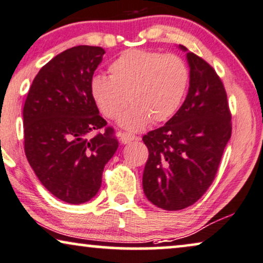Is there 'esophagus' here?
Wrapping results in <instances>:
<instances>
[{"instance_id": "34e87169", "label": "esophagus", "mask_w": 263, "mask_h": 263, "mask_svg": "<svg viewBox=\"0 0 263 263\" xmlns=\"http://www.w3.org/2000/svg\"><path fill=\"white\" fill-rule=\"evenodd\" d=\"M119 137H120V142L122 144H128V143H131L136 139L134 135L127 134V132H120V134H119Z\"/></svg>"}]
</instances>
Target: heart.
Segmentation results:
<instances>
[{
	"label": "heart",
	"mask_w": 263,
	"mask_h": 263,
	"mask_svg": "<svg viewBox=\"0 0 263 263\" xmlns=\"http://www.w3.org/2000/svg\"><path fill=\"white\" fill-rule=\"evenodd\" d=\"M110 77L96 74L90 95L107 119L120 117V125L138 131L150 121L160 124L174 117L186 93L190 73L183 59L160 51L131 49L111 62Z\"/></svg>",
	"instance_id": "b5f03b06"
}]
</instances>
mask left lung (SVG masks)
I'll use <instances>...</instances> for the list:
<instances>
[{"label":"left lung","mask_w":263,"mask_h":263,"mask_svg":"<svg viewBox=\"0 0 263 263\" xmlns=\"http://www.w3.org/2000/svg\"><path fill=\"white\" fill-rule=\"evenodd\" d=\"M179 48L186 51L184 45ZM186 58L190 86L184 103L166 125L143 136L149 150L143 190L153 204L164 211L190 207L204 195L232 134L221 79L194 52Z\"/></svg>","instance_id":"obj_1"}]
</instances>
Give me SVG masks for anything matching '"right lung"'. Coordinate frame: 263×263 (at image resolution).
<instances>
[{
    "label": "right lung",
    "mask_w": 263,
    "mask_h": 263,
    "mask_svg": "<svg viewBox=\"0 0 263 263\" xmlns=\"http://www.w3.org/2000/svg\"><path fill=\"white\" fill-rule=\"evenodd\" d=\"M104 52L78 45L56 55L34 77L24 104L27 161L42 185L71 204L95 197L103 168L119 146L90 95Z\"/></svg>",
    "instance_id": "obj_1"
}]
</instances>
